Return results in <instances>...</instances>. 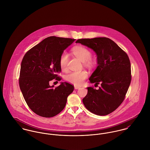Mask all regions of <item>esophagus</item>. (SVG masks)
<instances>
[{"label": "esophagus", "mask_w": 150, "mask_h": 150, "mask_svg": "<svg viewBox=\"0 0 150 150\" xmlns=\"http://www.w3.org/2000/svg\"><path fill=\"white\" fill-rule=\"evenodd\" d=\"M80 88V86H74V89H79Z\"/></svg>", "instance_id": "obj_1"}]
</instances>
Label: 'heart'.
<instances>
[{"mask_svg":"<svg viewBox=\"0 0 150 150\" xmlns=\"http://www.w3.org/2000/svg\"><path fill=\"white\" fill-rule=\"evenodd\" d=\"M73 54L78 58L83 63L91 64V59L92 54L89 50L84 47H76L73 49ZM69 59V55L66 52H63L59 58V65L62 69L64 70L66 68ZM88 76L87 73L85 71H73L70 72L66 76V80L69 83L76 86L81 85L86 80Z\"/></svg>","mask_w":150,"mask_h":150,"instance_id":"heart-1","label":"heart"}]
</instances>
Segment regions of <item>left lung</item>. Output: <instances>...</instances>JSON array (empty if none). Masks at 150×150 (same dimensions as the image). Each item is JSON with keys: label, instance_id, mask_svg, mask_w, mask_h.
<instances>
[{"label": "left lung", "instance_id": "8db88e82", "mask_svg": "<svg viewBox=\"0 0 150 150\" xmlns=\"http://www.w3.org/2000/svg\"><path fill=\"white\" fill-rule=\"evenodd\" d=\"M76 43L92 49L97 55L98 66L89 80L100 84L97 90L88 87L83 99L86 108L98 115H106L122 103L131 81L128 56L116 43L107 38L79 39Z\"/></svg>", "mask_w": 150, "mask_h": 150}]
</instances>
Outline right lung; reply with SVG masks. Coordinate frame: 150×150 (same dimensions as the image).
<instances>
[{
	"label": "right lung",
	"instance_id": "right-lung-1",
	"mask_svg": "<svg viewBox=\"0 0 150 150\" xmlns=\"http://www.w3.org/2000/svg\"><path fill=\"white\" fill-rule=\"evenodd\" d=\"M75 39L50 36L34 46L24 55L19 84L29 107L43 117L55 116L64 108L74 86L66 82L54 88L49 82L59 81L61 55Z\"/></svg>",
	"mask_w": 150,
	"mask_h": 150
}]
</instances>
